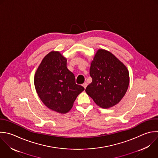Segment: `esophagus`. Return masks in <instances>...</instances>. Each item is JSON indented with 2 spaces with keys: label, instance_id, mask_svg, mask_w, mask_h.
Listing matches in <instances>:
<instances>
[{
  "label": "esophagus",
  "instance_id": "esophagus-1",
  "mask_svg": "<svg viewBox=\"0 0 158 158\" xmlns=\"http://www.w3.org/2000/svg\"><path fill=\"white\" fill-rule=\"evenodd\" d=\"M87 85H88V84L86 83V82H85L83 85H82V86L85 88H86V86H87Z\"/></svg>",
  "mask_w": 158,
  "mask_h": 158
}]
</instances>
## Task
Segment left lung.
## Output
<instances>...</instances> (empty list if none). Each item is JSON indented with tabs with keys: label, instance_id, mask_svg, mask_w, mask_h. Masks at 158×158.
Wrapping results in <instances>:
<instances>
[{
	"label": "left lung",
	"instance_id": "1",
	"mask_svg": "<svg viewBox=\"0 0 158 158\" xmlns=\"http://www.w3.org/2000/svg\"><path fill=\"white\" fill-rule=\"evenodd\" d=\"M89 75L92 82L85 91L99 107H111L125 94L130 81L128 69L109 51H97L91 62Z\"/></svg>",
	"mask_w": 158,
	"mask_h": 158
}]
</instances>
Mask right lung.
Masks as SVG:
<instances>
[{
  "mask_svg": "<svg viewBox=\"0 0 158 158\" xmlns=\"http://www.w3.org/2000/svg\"><path fill=\"white\" fill-rule=\"evenodd\" d=\"M34 83L44 105L61 114L72 109L85 89L75 83L73 73L67 67V59L58 51H51L44 57L35 73Z\"/></svg>",
  "mask_w": 158,
  "mask_h": 158,
  "instance_id": "obj_1",
  "label": "right lung"
}]
</instances>
